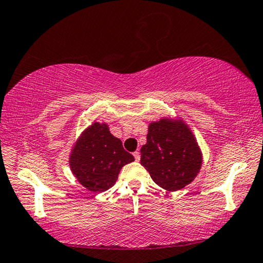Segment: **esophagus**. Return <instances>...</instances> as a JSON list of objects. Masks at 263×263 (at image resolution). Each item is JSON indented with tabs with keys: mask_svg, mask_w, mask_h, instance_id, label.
Instances as JSON below:
<instances>
[{
	"mask_svg": "<svg viewBox=\"0 0 263 263\" xmlns=\"http://www.w3.org/2000/svg\"><path fill=\"white\" fill-rule=\"evenodd\" d=\"M133 156H135V160L137 162L140 160V153H139V151H135V153H133Z\"/></svg>",
	"mask_w": 263,
	"mask_h": 263,
	"instance_id": "esophagus-1",
	"label": "esophagus"
}]
</instances>
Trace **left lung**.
I'll use <instances>...</instances> for the list:
<instances>
[{
	"mask_svg": "<svg viewBox=\"0 0 263 263\" xmlns=\"http://www.w3.org/2000/svg\"><path fill=\"white\" fill-rule=\"evenodd\" d=\"M202 155L194 135L182 120L161 119L149 125L140 164L164 190H182L198 175Z\"/></svg>",
	"mask_w": 263,
	"mask_h": 263,
	"instance_id": "obj_1",
	"label": "left lung"
}]
</instances>
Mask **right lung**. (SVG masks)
I'll use <instances>...</instances> for the list:
<instances>
[{"instance_id":"right-lung-1","label":"right lung","mask_w":263,"mask_h":263,"mask_svg":"<svg viewBox=\"0 0 263 263\" xmlns=\"http://www.w3.org/2000/svg\"><path fill=\"white\" fill-rule=\"evenodd\" d=\"M135 161L125 151L119 138L109 132L108 125L94 123L77 140L70 155V168L87 190L101 193L117 182L120 169Z\"/></svg>"}]
</instances>
